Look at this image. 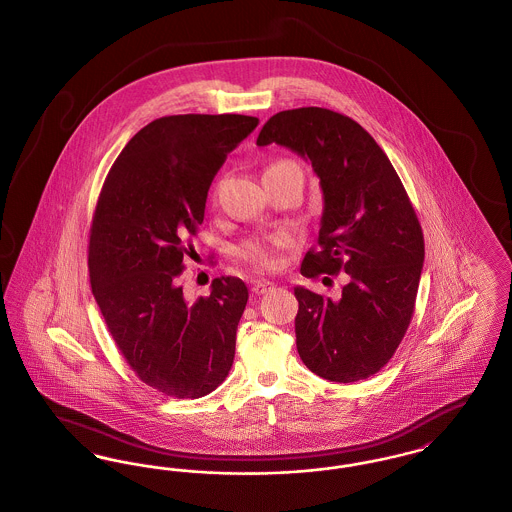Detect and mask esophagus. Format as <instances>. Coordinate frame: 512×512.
<instances>
[{
  "label": "esophagus",
  "instance_id": "obj_1",
  "mask_svg": "<svg viewBox=\"0 0 512 512\" xmlns=\"http://www.w3.org/2000/svg\"><path fill=\"white\" fill-rule=\"evenodd\" d=\"M274 288V282H268V280H255L253 286H251V292L255 295H263V293L270 292Z\"/></svg>",
  "mask_w": 512,
  "mask_h": 512
}]
</instances>
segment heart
<instances>
[{
    "mask_svg": "<svg viewBox=\"0 0 512 512\" xmlns=\"http://www.w3.org/2000/svg\"><path fill=\"white\" fill-rule=\"evenodd\" d=\"M278 163H292V161H278ZM276 165V163H274ZM286 245L284 236H267V238H253L247 240L240 247V257L251 267L268 268L276 267L278 263V251Z\"/></svg>",
    "mask_w": 512,
    "mask_h": 512,
    "instance_id": "heart-1",
    "label": "heart"
}]
</instances>
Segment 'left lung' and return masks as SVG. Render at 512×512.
<instances>
[{
    "instance_id": "obj_1",
    "label": "left lung",
    "mask_w": 512,
    "mask_h": 512,
    "mask_svg": "<svg viewBox=\"0 0 512 512\" xmlns=\"http://www.w3.org/2000/svg\"><path fill=\"white\" fill-rule=\"evenodd\" d=\"M288 147L311 161L322 188L318 247L301 274L347 272L332 301L295 288L297 353L320 378L351 384L393 357L414 313L424 236L397 172L359 122L322 107L270 117L257 146Z\"/></svg>"
}]
</instances>
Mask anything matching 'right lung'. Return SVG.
<instances>
[{"instance_id":"1","label":"right lung","mask_w":512,"mask_h":512,"mask_svg":"<svg viewBox=\"0 0 512 512\" xmlns=\"http://www.w3.org/2000/svg\"><path fill=\"white\" fill-rule=\"evenodd\" d=\"M259 124L247 115H172L144 126L105 178L90 228L88 270L105 324L153 390L197 399L217 390L236 353L247 288L220 276L186 301L178 276L203 222L209 186Z\"/></svg>"}]
</instances>
